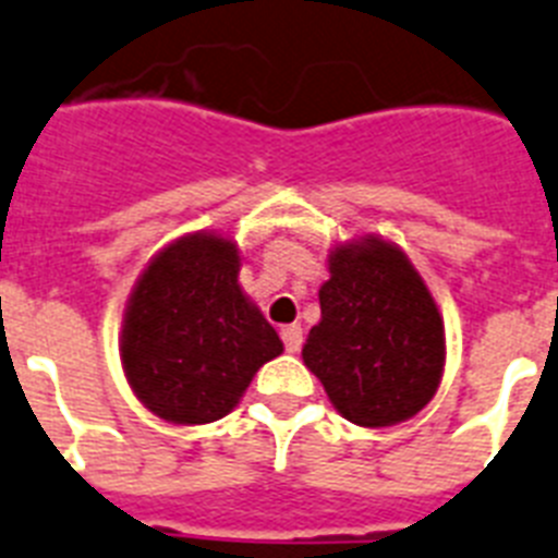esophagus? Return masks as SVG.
Instances as JSON below:
<instances>
[{"label": "esophagus", "instance_id": "1", "mask_svg": "<svg viewBox=\"0 0 558 558\" xmlns=\"http://www.w3.org/2000/svg\"><path fill=\"white\" fill-rule=\"evenodd\" d=\"M282 341H284V350L288 352L302 350V325L282 327Z\"/></svg>", "mask_w": 558, "mask_h": 558}]
</instances>
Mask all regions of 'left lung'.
<instances>
[{"instance_id":"obj_1","label":"left lung","mask_w":558,"mask_h":558,"mask_svg":"<svg viewBox=\"0 0 558 558\" xmlns=\"http://www.w3.org/2000/svg\"><path fill=\"white\" fill-rule=\"evenodd\" d=\"M327 262L304 366L350 423L380 428L415 417L446 364L442 316L426 282L401 247L373 233L336 245Z\"/></svg>"}]
</instances>
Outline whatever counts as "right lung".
<instances>
[{
    "instance_id": "right-lung-1",
    "label": "right lung",
    "mask_w": 558,
    "mask_h": 558,
    "mask_svg": "<svg viewBox=\"0 0 558 558\" xmlns=\"http://www.w3.org/2000/svg\"><path fill=\"white\" fill-rule=\"evenodd\" d=\"M240 247L197 231L166 245L137 279L121 361L143 407L180 426L220 421L282 355V341L240 288Z\"/></svg>"
}]
</instances>
